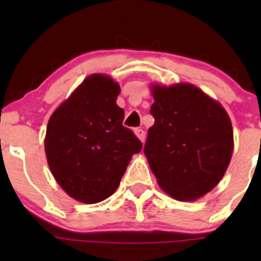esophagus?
<instances>
[{"instance_id": "1", "label": "esophagus", "mask_w": 261, "mask_h": 261, "mask_svg": "<svg viewBox=\"0 0 261 261\" xmlns=\"http://www.w3.org/2000/svg\"><path fill=\"white\" fill-rule=\"evenodd\" d=\"M134 133H135V135L140 139L141 143H144V141H145V131H144L143 128H135V130H134Z\"/></svg>"}]
</instances>
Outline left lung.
<instances>
[{"label": "left lung", "mask_w": 261, "mask_h": 261, "mask_svg": "<svg viewBox=\"0 0 261 261\" xmlns=\"http://www.w3.org/2000/svg\"><path fill=\"white\" fill-rule=\"evenodd\" d=\"M155 122L145 156L160 188L178 201H196L222 179L233 151L227 112L193 84L151 87Z\"/></svg>", "instance_id": "8db88e82"}]
</instances>
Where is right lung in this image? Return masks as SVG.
<instances>
[{"mask_svg": "<svg viewBox=\"0 0 261 261\" xmlns=\"http://www.w3.org/2000/svg\"><path fill=\"white\" fill-rule=\"evenodd\" d=\"M120 86L92 74L49 118L45 154L55 180L72 198L98 203L115 193L143 144L122 125Z\"/></svg>", "mask_w": 261, "mask_h": 261, "instance_id": "right-lung-1", "label": "right lung"}]
</instances>
